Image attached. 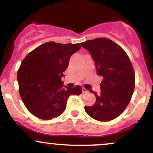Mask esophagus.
Here are the masks:
<instances>
[{
    "instance_id": "obj_1",
    "label": "esophagus",
    "mask_w": 153,
    "mask_h": 153,
    "mask_svg": "<svg viewBox=\"0 0 153 153\" xmlns=\"http://www.w3.org/2000/svg\"><path fill=\"white\" fill-rule=\"evenodd\" d=\"M82 94H87V93L88 92V91L86 90V89H85V88H82Z\"/></svg>"
}]
</instances>
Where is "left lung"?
<instances>
[{
    "label": "left lung",
    "instance_id": "8db88e82",
    "mask_svg": "<svg viewBox=\"0 0 153 153\" xmlns=\"http://www.w3.org/2000/svg\"><path fill=\"white\" fill-rule=\"evenodd\" d=\"M94 59L98 75L103 79L100 84L96 103L85 106V112L99 122H109L125 110L134 92L135 75L129 56L123 49L108 38H97L81 43Z\"/></svg>",
    "mask_w": 153,
    "mask_h": 153
}]
</instances>
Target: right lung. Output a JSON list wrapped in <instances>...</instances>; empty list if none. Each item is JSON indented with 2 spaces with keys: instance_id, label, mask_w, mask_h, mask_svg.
<instances>
[{
  "instance_id": "obj_1",
  "label": "right lung",
  "mask_w": 153,
  "mask_h": 153,
  "mask_svg": "<svg viewBox=\"0 0 153 153\" xmlns=\"http://www.w3.org/2000/svg\"><path fill=\"white\" fill-rule=\"evenodd\" d=\"M80 44L48 42L23 59L17 73L19 94L35 117L44 120L56 118L65 110L70 95L81 94L80 85L63 88L61 80L70 58L80 50Z\"/></svg>"
}]
</instances>
